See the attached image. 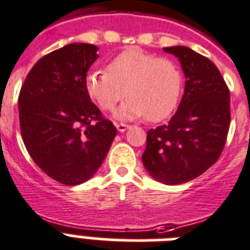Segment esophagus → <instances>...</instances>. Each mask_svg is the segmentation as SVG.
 Segmentation results:
<instances>
[{
    "instance_id": "esophagus-1",
    "label": "esophagus",
    "mask_w": 250,
    "mask_h": 250,
    "mask_svg": "<svg viewBox=\"0 0 250 250\" xmlns=\"http://www.w3.org/2000/svg\"><path fill=\"white\" fill-rule=\"evenodd\" d=\"M116 127H117V130L120 133H124L126 129H129V125H126V124H116Z\"/></svg>"
}]
</instances>
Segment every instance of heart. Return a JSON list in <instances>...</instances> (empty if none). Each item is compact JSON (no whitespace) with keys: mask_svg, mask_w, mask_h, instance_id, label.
Returning <instances> with one entry per match:
<instances>
[{"mask_svg":"<svg viewBox=\"0 0 250 250\" xmlns=\"http://www.w3.org/2000/svg\"><path fill=\"white\" fill-rule=\"evenodd\" d=\"M87 94L103 111H113L124 99L117 117L146 116L159 123L173 113L183 91V75L172 60L129 48L108 62L107 71H91L84 79Z\"/></svg>","mask_w":250,"mask_h":250,"instance_id":"1","label":"heart"}]
</instances>
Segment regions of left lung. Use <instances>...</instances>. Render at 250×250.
Returning <instances> with one entry per match:
<instances>
[{"label":"left lung","instance_id":"8db88e82","mask_svg":"<svg viewBox=\"0 0 250 250\" xmlns=\"http://www.w3.org/2000/svg\"><path fill=\"white\" fill-rule=\"evenodd\" d=\"M163 51L179 59L185 91L169 123L147 131L142 162L152 179L177 185L198 177L219 159L231 121L229 90L208 57L183 45Z\"/></svg>","mask_w":250,"mask_h":250}]
</instances>
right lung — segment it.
Here are the masks:
<instances>
[{
	"label": "right lung",
	"mask_w": 250,
	"mask_h": 250,
	"mask_svg": "<svg viewBox=\"0 0 250 250\" xmlns=\"http://www.w3.org/2000/svg\"><path fill=\"white\" fill-rule=\"evenodd\" d=\"M98 46L73 42L35 63L19 92L23 142L44 173L78 185L99 169L117 130L87 94L84 79Z\"/></svg>",
	"instance_id": "add662e5"
}]
</instances>
